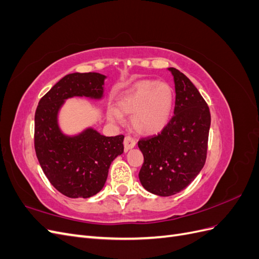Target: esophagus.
I'll return each mask as SVG.
<instances>
[{
	"mask_svg": "<svg viewBox=\"0 0 259 259\" xmlns=\"http://www.w3.org/2000/svg\"><path fill=\"white\" fill-rule=\"evenodd\" d=\"M124 148H125V150H130V149H132V148H134L135 146H136V140L133 138L132 136H125V138H124Z\"/></svg>",
	"mask_w": 259,
	"mask_h": 259,
	"instance_id": "esophagus-1",
	"label": "esophagus"
}]
</instances>
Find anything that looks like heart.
<instances>
[{"label": "heart", "mask_w": 259, "mask_h": 259, "mask_svg": "<svg viewBox=\"0 0 259 259\" xmlns=\"http://www.w3.org/2000/svg\"><path fill=\"white\" fill-rule=\"evenodd\" d=\"M119 109H108V117L113 122H122L123 114H132L133 127L139 134L154 135L166 126L174 106V91L164 82L152 80L138 81L123 92L119 99Z\"/></svg>", "instance_id": "heart-1"}]
</instances>
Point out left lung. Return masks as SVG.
Instances as JSON below:
<instances>
[{
	"label": "left lung",
	"mask_w": 259,
	"mask_h": 259,
	"mask_svg": "<svg viewBox=\"0 0 259 259\" xmlns=\"http://www.w3.org/2000/svg\"><path fill=\"white\" fill-rule=\"evenodd\" d=\"M174 115L158 135L142 138L139 180L149 192L169 197L191 184L205 164L210 113L198 89L175 68Z\"/></svg>",
	"instance_id": "8db88e82"
}]
</instances>
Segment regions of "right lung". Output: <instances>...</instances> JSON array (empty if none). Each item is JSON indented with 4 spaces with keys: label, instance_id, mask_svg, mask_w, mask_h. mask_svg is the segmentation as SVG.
Returning a JSON list of instances; mask_svg holds the SVG:
<instances>
[{
    "label": "right lung",
    "instance_id": "obj_1",
    "mask_svg": "<svg viewBox=\"0 0 259 259\" xmlns=\"http://www.w3.org/2000/svg\"><path fill=\"white\" fill-rule=\"evenodd\" d=\"M105 79L106 75L96 72L67 74L38 101L34 115L35 153L50 183L68 198L86 199L98 193L111 162L124 150L123 135L106 137L89 127L68 136L58 124L66 99H101Z\"/></svg>",
    "mask_w": 259,
    "mask_h": 259
}]
</instances>
